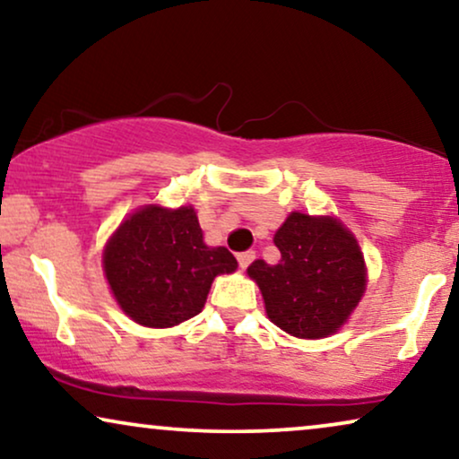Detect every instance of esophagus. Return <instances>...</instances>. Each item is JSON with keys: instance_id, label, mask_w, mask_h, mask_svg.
<instances>
[{"instance_id": "obj_1", "label": "esophagus", "mask_w": 459, "mask_h": 459, "mask_svg": "<svg viewBox=\"0 0 459 459\" xmlns=\"http://www.w3.org/2000/svg\"><path fill=\"white\" fill-rule=\"evenodd\" d=\"M255 256H256L255 250H244V253L238 255V263H240L242 269H247V267L250 265V263L255 261Z\"/></svg>"}]
</instances>
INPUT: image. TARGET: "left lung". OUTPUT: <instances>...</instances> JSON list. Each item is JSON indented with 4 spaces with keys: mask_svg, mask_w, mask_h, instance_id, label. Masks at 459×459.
I'll return each mask as SVG.
<instances>
[{
    "mask_svg": "<svg viewBox=\"0 0 459 459\" xmlns=\"http://www.w3.org/2000/svg\"><path fill=\"white\" fill-rule=\"evenodd\" d=\"M280 261L250 263L272 322L299 338H324L347 322L366 290L359 244L341 221L292 212L275 231Z\"/></svg>",
    "mask_w": 459,
    "mask_h": 459,
    "instance_id": "8db88e82",
    "label": "left lung"
}]
</instances>
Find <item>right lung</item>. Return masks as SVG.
<instances>
[{
  "label": "right lung",
  "mask_w": 459,
  "mask_h": 459,
  "mask_svg": "<svg viewBox=\"0 0 459 459\" xmlns=\"http://www.w3.org/2000/svg\"><path fill=\"white\" fill-rule=\"evenodd\" d=\"M236 267L228 248L206 247L192 206L140 209L118 225L104 250L112 294L148 328H171L198 316L215 275Z\"/></svg>",
  "instance_id": "1"
}]
</instances>
